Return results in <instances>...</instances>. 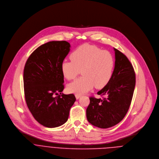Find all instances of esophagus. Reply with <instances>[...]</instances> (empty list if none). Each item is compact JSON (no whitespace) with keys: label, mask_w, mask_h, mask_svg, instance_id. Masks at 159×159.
Here are the masks:
<instances>
[{"label":"esophagus","mask_w":159,"mask_h":159,"mask_svg":"<svg viewBox=\"0 0 159 159\" xmlns=\"http://www.w3.org/2000/svg\"><path fill=\"white\" fill-rule=\"evenodd\" d=\"M75 97H76V98L78 100V99H79V98L81 97V95H80V94H75Z\"/></svg>","instance_id":"1"}]
</instances>
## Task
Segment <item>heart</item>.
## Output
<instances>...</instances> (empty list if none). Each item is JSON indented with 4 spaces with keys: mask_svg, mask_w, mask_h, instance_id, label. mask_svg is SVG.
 I'll list each match as a JSON object with an SVG mask.
<instances>
[{
    "mask_svg": "<svg viewBox=\"0 0 159 159\" xmlns=\"http://www.w3.org/2000/svg\"><path fill=\"white\" fill-rule=\"evenodd\" d=\"M71 61H63L61 65L62 75L68 80L75 79L81 72L83 76L68 85V90L78 94L91 88H102L110 80L115 59L111 52L89 44H83L71 54Z\"/></svg>",
    "mask_w": 159,
    "mask_h": 159,
    "instance_id": "obj_1",
    "label": "heart"
}]
</instances>
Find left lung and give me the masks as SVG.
Returning a JSON list of instances; mask_svg holds the SVG:
<instances>
[{"label":"left lung","instance_id":"obj_1","mask_svg":"<svg viewBox=\"0 0 159 159\" xmlns=\"http://www.w3.org/2000/svg\"><path fill=\"white\" fill-rule=\"evenodd\" d=\"M115 62L112 76L97 94L103 99L90 97L86 109L88 121L100 129H108L120 122L127 113L135 86V74L129 59L114 48Z\"/></svg>","mask_w":159,"mask_h":159}]
</instances>
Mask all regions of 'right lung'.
Here are the masks:
<instances>
[{"label": "right lung", "instance_id": "1", "mask_svg": "<svg viewBox=\"0 0 159 159\" xmlns=\"http://www.w3.org/2000/svg\"><path fill=\"white\" fill-rule=\"evenodd\" d=\"M70 48L65 41L48 42L32 53L25 65L23 80L27 107L36 120L48 128L65 123L76 101L73 94L61 93L64 76L61 65Z\"/></svg>", "mask_w": 159, "mask_h": 159}]
</instances>
